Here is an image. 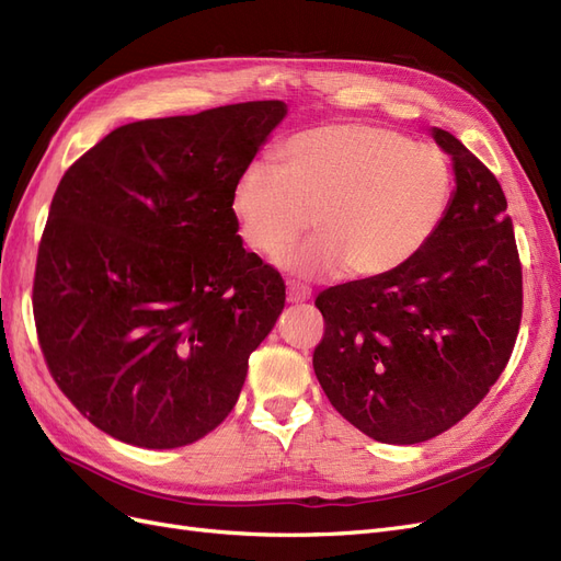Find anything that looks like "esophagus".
I'll return each mask as SVG.
<instances>
[{
  "label": "esophagus",
  "mask_w": 561,
  "mask_h": 561,
  "mask_svg": "<svg viewBox=\"0 0 561 561\" xmlns=\"http://www.w3.org/2000/svg\"><path fill=\"white\" fill-rule=\"evenodd\" d=\"M309 299H311V290H309L307 285L295 283V280L287 283V301L301 304V301H309Z\"/></svg>",
  "instance_id": "1"
}]
</instances>
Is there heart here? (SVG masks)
<instances>
[{"label": "heart", "mask_w": 561, "mask_h": 561, "mask_svg": "<svg viewBox=\"0 0 561 561\" xmlns=\"http://www.w3.org/2000/svg\"><path fill=\"white\" fill-rule=\"evenodd\" d=\"M447 154L407 135L336 124L287 140L280 168L254 161L236 178L231 215L243 241L276 254L313 227L318 236L280 254L304 278H381L426 245L451 206Z\"/></svg>", "instance_id": "heart-1"}]
</instances>
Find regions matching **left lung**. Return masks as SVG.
I'll list each match as a JSON object with an SVG mask.
<instances>
[{"mask_svg": "<svg viewBox=\"0 0 561 561\" xmlns=\"http://www.w3.org/2000/svg\"><path fill=\"white\" fill-rule=\"evenodd\" d=\"M454 161L445 222L400 268L316 297L325 320L316 377L334 410L377 443L416 445L478 407L511 360L522 262L496 175L433 128Z\"/></svg>", "mask_w": 561, "mask_h": 561, "instance_id": "1", "label": "left lung"}]
</instances>
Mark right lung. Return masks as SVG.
Listing matches in <instances>:
<instances>
[{
	"instance_id": "right-lung-1",
	"label": "right lung",
	"mask_w": 561,
	"mask_h": 561,
	"mask_svg": "<svg viewBox=\"0 0 561 561\" xmlns=\"http://www.w3.org/2000/svg\"><path fill=\"white\" fill-rule=\"evenodd\" d=\"M285 112L257 100L147 118L67 168L32 309L50 377L95 428L175 449L233 410L285 283L243 248L231 190Z\"/></svg>"
}]
</instances>
